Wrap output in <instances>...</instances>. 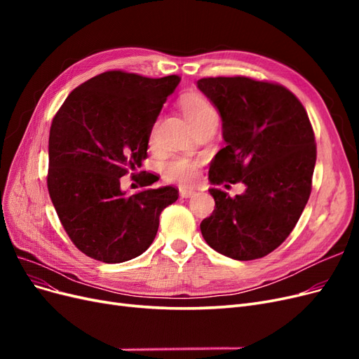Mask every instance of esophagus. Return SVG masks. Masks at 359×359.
I'll return each instance as SVG.
<instances>
[{"mask_svg":"<svg viewBox=\"0 0 359 359\" xmlns=\"http://www.w3.org/2000/svg\"><path fill=\"white\" fill-rule=\"evenodd\" d=\"M194 193H196V190L191 189V187H181L180 189V196L181 198H191Z\"/></svg>","mask_w":359,"mask_h":359,"instance_id":"esophagus-1","label":"esophagus"}]
</instances>
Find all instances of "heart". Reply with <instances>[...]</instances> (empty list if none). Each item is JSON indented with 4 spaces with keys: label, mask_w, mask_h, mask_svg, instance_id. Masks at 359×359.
Wrapping results in <instances>:
<instances>
[{
    "label": "heart",
    "mask_w": 359,
    "mask_h": 359,
    "mask_svg": "<svg viewBox=\"0 0 359 359\" xmlns=\"http://www.w3.org/2000/svg\"><path fill=\"white\" fill-rule=\"evenodd\" d=\"M181 109L187 121L193 126L203 121L205 118L217 115L214 106L201 94H186L180 100ZM198 175V163L186 157L172 158L165 165V178L169 181L187 182Z\"/></svg>",
    "instance_id": "1"
}]
</instances>
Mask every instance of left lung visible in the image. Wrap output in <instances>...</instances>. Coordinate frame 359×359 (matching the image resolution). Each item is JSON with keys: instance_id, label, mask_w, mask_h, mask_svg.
<instances>
[{"instance_id": "obj_1", "label": "left lung", "mask_w": 359, "mask_h": 359, "mask_svg": "<svg viewBox=\"0 0 359 359\" xmlns=\"http://www.w3.org/2000/svg\"><path fill=\"white\" fill-rule=\"evenodd\" d=\"M198 88L219 109L226 142L210 181L247 187L235 198L210 190L215 210L202 220V236L227 257H264L289 236L310 198L316 140L307 111L286 86L247 76L202 78Z\"/></svg>"}]
</instances>
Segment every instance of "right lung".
<instances>
[{
    "label": "right lung",
    "mask_w": 359,
    "mask_h": 359,
    "mask_svg": "<svg viewBox=\"0 0 359 359\" xmlns=\"http://www.w3.org/2000/svg\"><path fill=\"white\" fill-rule=\"evenodd\" d=\"M178 74L145 78L109 70L74 88L50 124L48 190L58 219L82 253L104 264L142 255L153 244L161 211L178 189L127 194L121 177L148 157L151 130ZM140 187L153 173H132Z\"/></svg>",
    "instance_id": "right-lung-1"
}]
</instances>
